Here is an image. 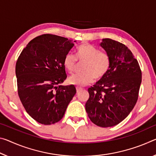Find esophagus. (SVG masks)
<instances>
[{"instance_id": "1", "label": "esophagus", "mask_w": 156, "mask_h": 156, "mask_svg": "<svg viewBox=\"0 0 156 156\" xmlns=\"http://www.w3.org/2000/svg\"><path fill=\"white\" fill-rule=\"evenodd\" d=\"M83 90L82 87H76V91H77V93H78L79 91H81Z\"/></svg>"}]
</instances>
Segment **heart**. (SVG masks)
Returning <instances> with one entry per match:
<instances>
[{"mask_svg":"<svg viewBox=\"0 0 156 156\" xmlns=\"http://www.w3.org/2000/svg\"><path fill=\"white\" fill-rule=\"evenodd\" d=\"M76 58L78 60H85L82 66L83 72L73 75L69 79V83L78 87H84L96 80L102 78L109 70L110 58L107 53L90 44H83L76 50ZM76 59L73 55H66L63 65L69 73H72L76 66Z\"/></svg>","mask_w":156,"mask_h":156,"instance_id":"1","label":"heart"}]
</instances>
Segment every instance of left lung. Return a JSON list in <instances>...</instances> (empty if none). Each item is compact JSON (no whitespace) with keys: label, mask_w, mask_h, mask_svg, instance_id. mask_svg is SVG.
Returning a JSON list of instances; mask_svg holds the SVG:
<instances>
[{"label":"left lung","mask_w":156,"mask_h":156,"mask_svg":"<svg viewBox=\"0 0 156 156\" xmlns=\"http://www.w3.org/2000/svg\"><path fill=\"white\" fill-rule=\"evenodd\" d=\"M100 46L110 58L107 73L88 89L85 104L89 118L100 127L122 122L137 103L142 83L139 63L127 46L111 39H103Z\"/></svg>","instance_id":"left-lung-1"}]
</instances>
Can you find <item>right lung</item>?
<instances>
[{
  "label": "right lung",
  "instance_id": "add662e5",
  "mask_svg": "<svg viewBox=\"0 0 156 156\" xmlns=\"http://www.w3.org/2000/svg\"><path fill=\"white\" fill-rule=\"evenodd\" d=\"M76 41L42 34L30 41L17 60L19 96L28 115L41 124L60 121L76 94L74 85H60L66 78L64 58Z\"/></svg>",
  "mask_w": 156,
  "mask_h": 156
}]
</instances>
